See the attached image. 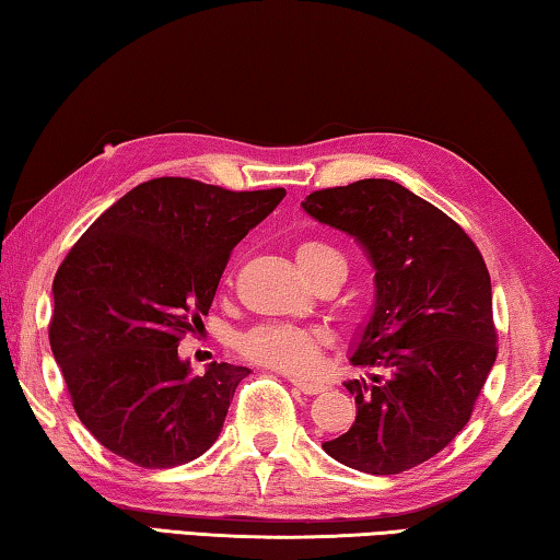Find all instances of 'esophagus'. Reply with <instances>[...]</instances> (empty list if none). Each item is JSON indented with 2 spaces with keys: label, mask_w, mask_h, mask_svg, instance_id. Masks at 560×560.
I'll use <instances>...</instances> for the list:
<instances>
[{
  "label": "esophagus",
  "mask_w": 560,
  "mask_h": 560,
  "mask_svg": "<svg viewBox=\"0 0 560 560\" xmlns=\"http://www.w3.org/2000/svg\"><path fill=\"white\" fill-rule=\"evenodd\" d=\"M302 394H323L327 387L319 382H302V380H290Z\"/></svg>",
  "instance_id": "obj_1"
}]
</instances>
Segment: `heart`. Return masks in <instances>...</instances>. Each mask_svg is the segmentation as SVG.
<instances>
[{
    "label": "heart",
    "instance_id": "1",
    "mask_svg": "<svg viewBox=\"0 0 560 560\" xmlns=\"http://www.w3.org/2000/svg\"><path fill=\"white\" fill-rule=\"evenodd\" d=\"M295 258L310 282L329 268H345L342 255L325 241L307 237L295 247ZM327 347V335L319 329L298 325H258L237 337V352L255 364L270 366L288 374H310L317 366L323 350Z\"/></svg>",
    "mask_w": 560,
    "mask_h": 560
}]
</instances>
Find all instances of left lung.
Wrapping results in <instances>:
<instances>
[{"instance_id":"obj_1","label":"left lung","mask_w":560,"mask_h":560,"mask_svg":"<svg viewBox=\"0 0 560 560\" xmlns=\"http://www.w3.org/2000/svg\"><path fill=\"white\" fill-rule=\"evenodd\" d=\"M302 208L364 247L377 285L352 354L370 380L345 382L357 419L323 448L364 474L415 469L466 427L497 362L487 262L459 223L394 180L315 190Z\"/></svg>"}]
</instances>
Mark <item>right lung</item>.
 <instances>
[{
  "mask_svg": "<svg viewBox=\"0 0 560 560\" xmlns=\"http://www.w3.org/2000/svg\"><path fill=\"white\" fill-rule=\"evenodd\" d=\"M285 188L228 190L153 178L116 200L54 278L49 342L73 411L91 434L143 469L198 459L215 442L247 366L178 357L203 327L233 247Z\"/></svg>",
  "mask_w": 560,
  "mask_h": 560,
  "instance_id": "add662e5",
  "label": "right lung"
}]
</instances>
